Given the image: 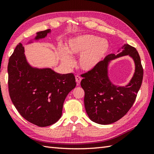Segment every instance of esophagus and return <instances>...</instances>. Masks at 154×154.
Listing matches in <instances>:
<instances>
[{
    "label": "esophagus",
    "mask_w": 154,
    "mask_h": 154,
    "mask_svg": "<svg viewBox=\"0 0 154 154\" xmlns=\"http://www.w3.org/2000/svg\"><path fill=\"white\" fill-rule=\"evenodd\" d=\"M75 79H76V82H77V85H79L81 83V77L79 76V75H76L75 76Z\"/></svg>",
    "instance_id": "esophagus-1"
}]
</instances>
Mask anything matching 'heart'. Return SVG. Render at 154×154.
I'll use <instances>...</instances> for the list:
<instances>
[{
    "mask_svg": "<svg viewBox=\"0 0 154 154\" xmlns=\"http://www.w3.org/2000/svg\"><path fill=\"white\" fill-rule=\"evenodd\" d=\"M109 50L110 44L106 40L94 35H81L67 42L65 51L61 50V60L65 67L71 68L74 61L70 55H81L79 67L89 71L105 57Z\"/></svg>",
    "mask_w": 154,
    "mask_h": 154,
    "instance_id": "1",
    "label": "heart"
}]
</instances>
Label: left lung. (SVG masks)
Listing matches in <instances>:
<instances>
[{
	"mask_svg": "<svg viewBox=\"0 0 154 154\" xmlns=\"http://www.w3.org/2000/svg\"><path fill=\"white\" fill-rule=\"evenodd\" d=\"M122 48V52L108 55L93 69L81 75L86 112L89 119L98 124H112L122 118L131 109L142 85L143 70L138 51L128 44ZM127 54L135 61V73L128 85L116 87L108 79L107 65L114 58Z\"/></svg>",
	"mask_w": 154,
	"mask_h": 154,
	"instance_id": "obj_1",
	"label": "left lung"
}]
</instances>
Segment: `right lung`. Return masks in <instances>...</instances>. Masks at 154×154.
Masks as SVG:
<instances>
[{
	"mask_svg": "<svg viewBox=\"0 0 154 154\" xmlns=\"http://www.w3.org/2000/svg\"><path fill=\"white\" fill-rule=\"evenodd\" d=\"M50 29L38 32L35 40L44 38ZM10 97L20 115L40 127L60 119L64 100L76 86L73 73L60 74L51 69L31 67L21 43L16 47L8 65Z\"/></svg>",
	"mask_w": 154,
	"mask_h": 154,
	"instance_id": "right-lung-1",
	"label": "right lung"
}]
</instances>
